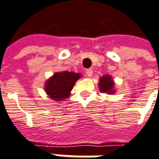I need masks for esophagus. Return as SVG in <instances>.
Instances as JSON below:
<instances>
[{"label": "esophagus", "instance_id": "34e87169", "mask_svg": "<svg viewBox=\"0 0 159 159\" xmlns=\"http://www.w3.org/2000/svg\"><path fill=\"white\" fill-rule=\"evenodd\" d=\"M92 74H93L92 69H88V70H86V75H88L89 77H91V76H92Z\"/></svg>", "mask_w": 159, "mask_h": 159}]
</instances>
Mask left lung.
Wrapping results in <instances>:
<instances>
[{"label":"left lung","mask_w":159,"mask_h":159,"mask_svg":"<svg viewBox=\"0 0 159 159\" xmlns=\"http://www.w3.org/2000/svg\"><path fill=\"white\" fill-rule=\"evenodd\" d=\"M99 87L102 92H106L109 94L114 93V90H113L114 83L111 80L110 75H104L101 77V79L99 81Z\"/></svg>","instance_id":"obj_1"}]
</instances>
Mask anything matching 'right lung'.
Segmentation results:
<instances>
[{
	"mask_svg": "<svg viewBox=\"0 0 159 159\" xmlns=\"http://www.w3.org/2000/svg\"><path fill=\"white\" fill-rule=\"evenodd\" d=\"M80 76V74L74 72H57L47 81L45 84V91L49 96V98L54 100L61 101L70 96L71 89Z\"/></svg>",
	"mask_w": 159,
	"mask_h": 159,
	"instance_id": "add662e5",
	"label": "right lung"
}]
</instances>
